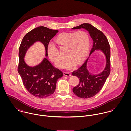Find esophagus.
<instances>
[{
	"label": "esophagus",
	"mask_w": 131,
	"mask_h": 131,
	"mask_svg": "<svg viewBox=\"0 0 131 131\" xmlns=\"http://www.w3.org/2000/svg\"><path fill=\"white\" fill-rule=\"evenodd\" d=\"M63 75H64L65 76H67V77L71 76V75L69 73H68V72H64Z\"/></svg>",
	"instance_id": "1"
}]
</instances>
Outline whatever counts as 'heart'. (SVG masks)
<instances>
[{
  "label": "heart",
  "mask_w": 131,
  "mask_h": 131,
  "mask_svg": "<svg viewBox=\"0 0 131 131\" xmlns=\"http://www.w3.org/2000/svg\"><path fill=\"white\" fill-rule=\"evenodd\" d=\"M56 41L60 46L67 48L66 53L68 58L64 62L63 67L68 70L73 68L75 63L82 62L86 58L89 50V36L83 31L75 33H62L56 37ZM47 53L57 67H62L64 57L61 56L53 44L48 45Z\"/></svg>",
  "instance_id": "b5f03b06"
}]
</instances>
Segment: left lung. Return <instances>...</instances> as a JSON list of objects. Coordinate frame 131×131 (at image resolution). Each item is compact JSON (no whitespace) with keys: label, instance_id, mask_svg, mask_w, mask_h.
I'll use <instances>...</instances> for the list:
<instances>
[{"label":"left lung","instance_id":"1","mask_svg":"<svg viewBox=\"0 0 131 131\" xmlns=\"http://www.w3.org/2000/svg\"><path fill=\"white\" fill-rule=\"evenodd\" d=\"M73 30L84 29L87 31L93 41V44L89 57L78 70L73 72L72 74L79 78L80 82L73 88V92L79 97L88 98L98 93L103 86L111 72V50L107 39L100 30L88 23L81 24L72 28ZM96 51H101L106 58V66L103 71L97 74L89 72L87 63L90 57Z\"/></svg>","mask_w":131,"mask_h":131}]
</instances>
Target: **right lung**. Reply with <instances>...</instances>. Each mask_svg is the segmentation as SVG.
Masks as SVG:
<instances>
[{
  "label": "right lung",
  "instance_id": "1",
  "mask_svg": "<svg viewBox=\"0 0 131 131\" xmlns=\"http://www.w3.org/2000/svg\"><path fill=\"white\" fill-rule=\"evenodd\" d=\"M58 32V30L38 27L26 34L20 43L18 71L26 89L35 97H47L53 93L57 80L63 75L62 72L54 67L47 57L48 44ZM36 42L44 45L46 57L37 65L30 66L25 62L24 57L29 48Z\"/></svg>",
  "mask_w": 131,
  "mask_h": 131
}]
</instances>
